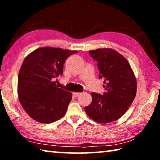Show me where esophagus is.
Instances as JSON below:
<instances>
[{"label": "esophagus", "mask_w": 160, "mask_h": 160, "mask_svg": "<svg viewBox=\"0 0 160 160\" xmlns=\"http://www.w3.org/2000/svg\"><path fill=\"white\" fill-rule=\"evenodd\" d=\"M72 94H73L74 96H78V95H80V92H72Z\"/></svg>", "instance_id": "esophagus-1"}]
</instances>
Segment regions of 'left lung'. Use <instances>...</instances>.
<instances>
[{
    "instance_id": "obj_1",
    "label": "left lung",
    "mask_w": 160,
    "mask_h": 160,
    "mask_svg": "<svg viewBox=\"0 0 160 160\" xmlns=\"http://www.w3.org/2000/svg\"><path fill=\"white\" fill-rule=\"evenodd\" d=\"M97 61L99 78H104L103 95L91 93L92 101L85 110L89 117L99 123L118 120L133 102L137 92L136 78L128 61L122 54L110 48L91 50Z\"/></svg>"
}]
</instances>
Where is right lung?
<instances>
[{
  "label": "right lung",
  "instance_id": "right-lung-1",
  "mask_svg": "<svg viewBox=\"0 0 160 160\" xmlns=\"http://www.w3.org/2000/svg\"><path fill=\"white\" fill-rule=\"evenodd\" d=\"M78 51L50 47L37 48L20 69L18 95L26 113L37 122L51 123L66 113L72 94L53 80L63 74L65 61Z\"/></svg>",
  "mask_w": 160,
  "mask_h": 160
}]
</instances>
